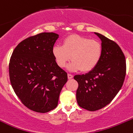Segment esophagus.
Masks as SVG:
<instances>
[{"label":"esophagus","mask_w":133,"mask_h":133,"mask_svg":"<svg viewBox=\"0 0 133 133\" xmlns=\"http://www.w3.org/2000/svg\"><path fill=\"white\" fill-rule=\"evenodd\" d=\"M73 75L69 74V73H68V79H71V78H73Z\"/></svg>","instance_id":"34e87169"}]
</instances>
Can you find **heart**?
I'll return each mask as SVG.
<instances>
[{
	"instance_id": "heart-1",
	"label": "heart",
	"mask_w": 133,
	"mask_h": 133,
	"mask_svg": "<svg viewBox=\"0 0 133 133\" xmlns=\"http://www.w3.org/2000/svg\"><path fill=\"white\" fill-rule=\"evenodd\" d=\"M103 53L101 43L95 39L78 35H71L64 39L62 46L55 45L52 54L56 64L64 68L71 58V71L89 72L99 64Z\"/></svg>"
}]
</instances>
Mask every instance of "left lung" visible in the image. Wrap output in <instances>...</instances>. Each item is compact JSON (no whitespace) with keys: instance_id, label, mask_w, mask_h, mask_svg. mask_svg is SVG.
<instances>
[{"instance_id":"left-lung-1","label":"left lung","mask_w":133,"mask_h":133,"mask_svg":"<svg viewBox=\"0 0 133 133\" xmlns=\"http://www.w3.org/2000/svg\"><path fill=\"white\" fill-rule=\"evenodd\" d=\"M94 33L102 42L101 60L93 70L74 77L78 84L77 103L89 111L110 103L122 88L126 74L125 58L119 45L102 34Z\"/></svg>"}]
</instances>
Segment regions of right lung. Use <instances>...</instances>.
<instances>
[{"mask_svg":"<svg viewBox=\"0 0 133 133\" xmlns=\"http://www.w3.org/2000/svg\"><path fill=\"white\" fill-rule=\"evenodd\" d=\"M59 35L43 32L22 41L9 64L11 86L28 109L45 113L57 107L68 74L58 65L52 54Z\"/></svg>","mask_w":133,"mask_h":133,"instance_id":"right-lung-1","label":"right lung"}]
</instances>
